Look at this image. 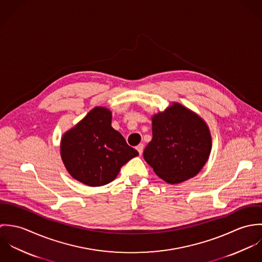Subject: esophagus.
Masks as SVG:
<instances>
[{
  "instance_id": "obj_1",
  "label": "esophagus",
  "mask_w": 262,
  "mask_h": 262,
  "mask_svg": "<svg viewBox=\"0 0 262 262\" xmlns=\"http://www.w3.org/2000/svg\"><path fill=\"white\" fill-rule=\"evenodd\" d=\"M136 149L138 150V152H139V154L141 155L142 153H143V149H144V145L143 144H139L137 147H136Z\"/></svg>"
}]
</instances>
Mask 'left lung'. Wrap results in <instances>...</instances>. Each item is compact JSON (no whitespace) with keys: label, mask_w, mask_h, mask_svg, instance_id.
Masks as SVG:
<instances>
[{"label":"left lung","mask_w":262,"mask_h":262,"mask_svg":"<svg viewBox=\"0 0 262 262\" xmlns=\"http://www.w3.org/2000/svg\"><path fill=\"white\" fill-rule=\"evenodd\" d=\"M211 149L212 137L206 122L173 103L152 117V140L143 156L160 179L176 185L196 176Z\"/></svg>","instance_id":"obj_1"}]
</instances>
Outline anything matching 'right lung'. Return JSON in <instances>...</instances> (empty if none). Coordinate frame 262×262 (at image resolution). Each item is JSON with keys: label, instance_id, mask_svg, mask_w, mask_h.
I'll return each mask as SVG.
<instances>
[{"label": "right lung", "instance_id": "add662e5", "mask_svg": "<svg viewBox=\"0 0 262 262\" xmlns=\"http://www.w3.org/2000/svg\"><path fill=\"white\" fill-rule=\"evenodd\" d=\"M111 123L112 112L96 107L61 138L60 155L66 168L75 180L89 187L111 183L120 168L139 154Z\"/></svg>", "mask_w": 262, "mask_h": 262}]
</instances>
